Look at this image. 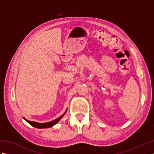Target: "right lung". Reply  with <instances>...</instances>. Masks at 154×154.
Returning a JSON list of instances; mask_svg holds the SVG:
<instances>
[{
    "label": "right lung",
    "instance_id": "obj_1",
    "mask_svg": "<svg viewBox=\"0 0 154 154\" xmlns=\"http://www.w3.org/2000/svg\"><path fill=\"white\" fill-rule=\"evenodd\" d=\"M66 111H65V112L63 114H62L61 116L57 118V119H55L53 121H51V122H45V123H38V122H34V121H30V120H26L25 118H23V119L26 120V122L30 124V125H32V126H34V127L37 128H50L51 126H54L55 124H57L59 122V121H60L61 119V118L63 116V115L65 114V112H66Z\"/></svg>",
    "mask_w": 154,
    "mask_h": 154
}]
</instances>
